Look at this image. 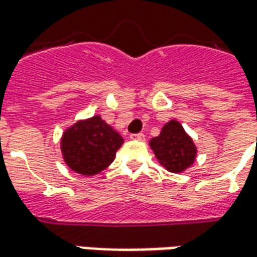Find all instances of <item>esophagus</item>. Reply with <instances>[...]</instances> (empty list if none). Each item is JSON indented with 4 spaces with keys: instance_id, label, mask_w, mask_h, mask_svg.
Wrapping results in <instances>:
<instances>
[{
    "instance_id": "1",
    "label": "esophagus",
    "mask_w": 257,
    "mask_h": 257,
    "mask_svg": "<svg viewBox=\"0 0 257 257\" xmlns=\"http://www.w3.org/2000/svg\"><path fill=\"white\" fill-rule=\"evenodd\" d=\"M131 139L132 140H140V142H145L146 136L143 134H136V135H131Z\"/></svg>"
}]
</instances>
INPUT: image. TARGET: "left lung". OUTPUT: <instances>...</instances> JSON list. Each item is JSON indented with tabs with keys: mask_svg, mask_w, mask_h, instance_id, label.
Returning a JSON list of instances; mask_svg holds the SVG:
<instances>
[{
	"mask_svg": "<svg viewBox=\"0 0 257 257\" xmlns=\"http://www.w3.org/2000/svg\"><path fill=\"white\" fill-rule=\"evenodd\" d=\"M149 145L157 161L168 172H184L197 160V146L178 119H171L165 123L160 135L153 138Z\"/></svg>",
	"mask_w": 257,
	"mask_h": 257,
	"instance_id": "1",
	"label": "left lung"
}]
</instances>
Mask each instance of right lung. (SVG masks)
Listing matches in <instances>:
<instances>
[{"label":"right lung","mask_w":257,"mask_h":257,"mask_svg":"<svg viewBox=\"0 0 257 257\" xmlns=\"http://www.w3.org/2000/svg\"><path fill=\"white\" fill-rule=\"evenodd\" d=\"M123 139L100 115L78 119L66 128L60 139L63 160L73 172L95 176L115 158Z\"/></svg>","instance_id":"1"}]
</instances>
